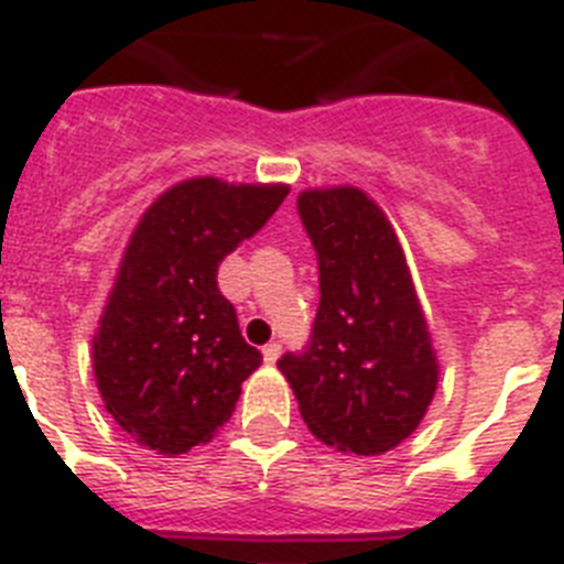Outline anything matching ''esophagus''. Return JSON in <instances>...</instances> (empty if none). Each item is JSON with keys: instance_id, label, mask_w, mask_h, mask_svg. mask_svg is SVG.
Instances as JSON below:
<instances>
[{"instance_id": "obj_1", "label": "esophagus", "mask_w": 564, "mask_h": 564, "mask_svg": "<svg viewBox=\"0 0 564 564\" xmlns=\"http://www.w3.org/2000/svg\"><path fill=\"white\" fill-rule=\"evenodd\" d=\"M261 354H263V362H267V365H275L278 357H281V345H278V343L263 345Z\"/></svg>"}]
</instances>
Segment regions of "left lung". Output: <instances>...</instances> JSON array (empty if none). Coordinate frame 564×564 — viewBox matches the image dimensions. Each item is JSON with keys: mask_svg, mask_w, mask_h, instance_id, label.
Returning a JSON list of instances; mask_svg holds the SVG:
<instances>
[{"mask_svg": "<svg viewBox=\"0 0 564 564\" xmlns=\"http://www.w3.org/2000/svg\"><path fill=\"white\" fill-rule=\"evenodd\" d=\"M297 210L319 261L308 351L278 359L314 438L382 455L415 433L438 357L388 213L357 185L306 187Z\"/></svg>", "mask_w": 564, "mask_h": 564, "instance_id": "1", "label": "left lung"}]
</instances>
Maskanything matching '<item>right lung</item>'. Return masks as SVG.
Masks as SVG:
<instances>
[{"instance_id":"right-lung-1","label":"right lung","mask_w":564,"mask_h":564,"mask_svg":"<svg viewBox=\"0 0 564 564\" xmlns=\"http://www.w3.org/2000/svg\"><path fill=\"white\" fill-rule=\"evenodd\" d=\"M286 194L283 182L191 176L131 230L93 334V370L106 413L145 449L174 458L207 444L261 365L216 272Z\"/></svg>"}]
</instances>
